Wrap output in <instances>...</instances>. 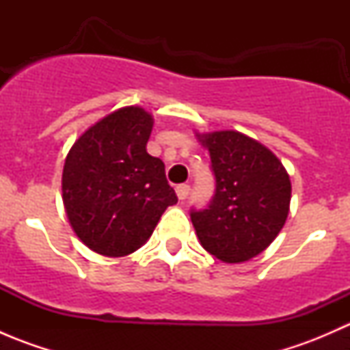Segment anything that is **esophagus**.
<instances>
[{"mask_svg": "<svg viewBox=\"0 0 350 350\" xmlns=\"http://www.w3.org/2000/svg\"><path fill=\"white\" fill-rule=\"evenodd\" d=\"M176 195H178L179 200H186L189 195V186L188 185H178L176 186Z\"/></svg>", "mask_w": 350, "mask_h": 350, "instance_id": "obj_1", "label": "esophagus"}]
</instances>
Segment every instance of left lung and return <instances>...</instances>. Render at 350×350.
Listing matches in <instances>:
<instances>
[{"mask_svg": "<svg viewBox=\"0 0 350 350\" xmlns=\"http://www.w3.org/2000/svg\"><path fill=\"white\" fill-rule=\"evenodd\" d=\"M215 174L208 208L191 211L200 243L217 259L239 264L278 237L289 213L291 181L266 146L235 130L196 133Z\"/></svg>", "mask_w": 350, "mask_h": 350, "instance_id": "8db88e82", "label": "left lung"}]
</instances>
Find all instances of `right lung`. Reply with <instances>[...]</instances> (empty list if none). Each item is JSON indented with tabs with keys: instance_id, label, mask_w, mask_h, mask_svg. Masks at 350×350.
I'll list each match as a JSON object with an SVG mask.
<instances>
[{
	"instance_id": "1",
	"label": "right lung",
	"mask_w": 350,
	"mask_h": 350,
	"mask_svg": "<svg viewBox=\"0 0 350 350\" xmlns=\"http://www.w3.org/2000/svg\"><path fill=\"white\" fill-rule=\"evenodd\" d=\"M152 126L144 108H120L91 125L67 154L62 201L70 227L93 252H135L165 208L178 203L164 162L146 149Z\"/></svg>"
}]
</instances>
